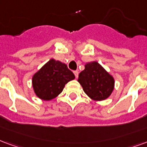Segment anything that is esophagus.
I'll return each mask as SVG.
<instances>
[{"instance_id":"34e87169","label":"esophagus","mask_w":147,"mask_h":147,"mask_svg":"<svg viewBox=\"0 0 147 147\" xmlns=\"http://www.w3.org/2000/svg\"><path fill=\"white\" fill-rule=\"evenodd\" d=\"M74 74H75V76H76V78H78V76H79V71H73Z\"/></svg>"}]
</instances>
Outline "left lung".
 <instances>
[{
  "mask_svg": "<svg viewBox=\"0 0 147 147\" xmlns=\"http://www.w3.org/2000/svg\"><path fill=\"white\" fill-rule=\"evenodd\" d=\"M78 82L86 94L94 100L109 97L115 87V79L97 61L86 63L79 75Z\"/></svg>",
  "mask_w": 147,
  "mask_h": 147,
  "instance_id": "left-lung-1",
  "label": "left lung"
}]
</instances>
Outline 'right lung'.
<instances>
[{"label": "right lung", "mask_w": 147, "mask_h": 147, "mask_svg": "<svg viewBox=\"0 0 147 147\" xmlns=\"http://www.w3.org/2000/svg\"><path fill=\"white\" fill-rule=\"evenodd\" d=\"M75 79V75L67 65L51 59L32 79L34 93L43 100H51L62 92L66 83Z\"/></svg>", "instance_id": "right-lung-1"}]
</instances>
